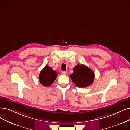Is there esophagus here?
<instances>
[{
	"mask_svg": "<svg viewBox=\"0 0 130 130\" xmlns=\"http://www.w3.org/2000/svg\"><path fill=\"white\" fill-rule=\"evenodd\" d=\"M61 73L62 75H66L67 74V72L66 71H62L61 72Z\"/></svg>",
	"mask_w": 130,
	"mask_h": 130,
	"instance_id": "34e87169",
	"label": "esophagus"
}]
</instances>
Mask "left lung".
Masks as SVG:
<instances>
[{
  "mask_svg": "<svg viewBox=\"0 0 130 130\" xmlns=\"http://www.w3.org/2000/svg\"><path fill=\"white\" fill-rule=\"evenodd\" d=\"M70 78L74 84L79 87H86L91 85L94 79V73L87 66L81 64L76 66Z\"/></svg>",
  "mask_w": 130,
  "mask_h": 130,
  "instance_id": "left-lung-1",
  "label": "left lung"
}]
</instances>
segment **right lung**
<instances>
[{
  "instance_id": "obj_1",
  "label": "right lung",
  "mask_w": 130,
  "mask_h": 130,
  "mask_svg": "<svg viewBox=\"0 0 130 130\" xmlns=\"http://www.w3.org/2000/svg\"><path fill=\"white\" fill-rule=\"evenodd\" d=\"M58 73L56 71H53L51 67L46 65L41 70L39 75V82L45 86L51 85L56 79Z\"/></svg>"
}]
</instances>
